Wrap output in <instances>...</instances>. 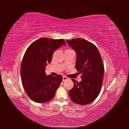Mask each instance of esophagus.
Here are the masks:
<instances>
[{
  "mask_svg": "<svg viewBox=\"0 0 129 129\" xmlns=\"http://www.w3.org/2000/svg\"><path fill=\"white\" fill-rule=\"evenodd\" d=\"M68 78L67 77H66V76H63L62 77V81H63L67 80H68Z\"/></svg>",
  "mask_w": 129,
  "mask_h": 129,
  "instance_id": "1",
  "label": "esophagus"
}]
</instances>
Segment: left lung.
Wrapping results in <instances>:
<instances>
[{"label":"left lung","mask_w":129,"mask_h":129,"mask_svg":"<svg viewBox=\"0 0 129 129\" xmlns=\"http://www.w3.org/2000/svg\"><path fill=\"white\" fill-rule=\"evenodd\" d=\"M67 42L76 54L75 68L81 74V81L74 79V86L69 91L70 99L80 105L92 103L100 92L104 67L99 51L94 44L86 40L78 38Z\"/></svg>","instance_id":"8db88e82"}]
</instances>
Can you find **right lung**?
<instances>
[{"instance_id":"1","label":"right lung","mask_w":129,"mask_h":129,"mask_svg":"<svg viewBox=\"0 0 129 129\" xmlns=\"http://www.w3.org/2000/svg\"><path fill=\"white\" fill-rule=\"evenodd\" d=\"M62 45L64 39L42 38L27 49L21 62L20 75L24 90L32 100L43 103L50 101L62 80L61 75H46L45 67L50 63L52 55Z\"/></svg>"}]
</instances>
